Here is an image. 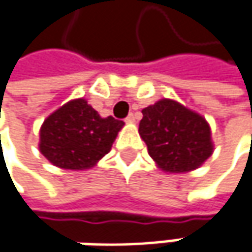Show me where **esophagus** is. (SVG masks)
I'll use <instances>...</instances> for the list:
<instances>
[{
    "instance_id": "1",
    "label": "esophagus",
    "mask_w": 252,
    "mask_h": 252,
    "mask_svg": "<svg viewBox=\"0 0 252 252\" xmlns=\"http://www.w3.org/2000/svg\"><path fill=\"white\" fill-rule=\"evenodd\" d=\"M126 123H134V121H135V115H134V114H129L126 118Z\"/></svg>"
}]
</instances>
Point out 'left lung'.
<instances>
[{
    "instance_id": "1",
    "label": "left lung",
    "mask_w": 252,
    "mask_h": 252,
    "mask_svg": "<svg viewBox=\"0 0 252 252\" xmlns=\"http://www.w3.org/2000/svg\"><path fill=\"white\" fill-rule=\"evenodd\" d=\"M141 112L140 137L147 144L150 157L163 172H192L212 156L211 126L196 111L163 98Z\"/></svg>"
}]
</instances>
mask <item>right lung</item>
Listing matches in <instances>:
<instances>
[{"label": "right lung", "instance_id": "right-lung-1", "mask_svg": "<svg viewBox=\"0 0 252 252\" xmlns=\"http://www.w3.org/2000/svg\"><path fill=\"white\" fill-rule=\"evenodd\" d=\"M123 121L102 118L83 98L52 112L40 126V153L59 169L88 170L109 153Z\"/></svg>", "mask_w": 252, "mask_h": 252}]
</instances>
